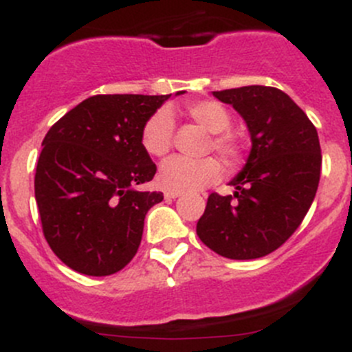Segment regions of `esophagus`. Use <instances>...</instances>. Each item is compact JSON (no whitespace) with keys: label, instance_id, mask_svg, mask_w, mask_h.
<instances>
[{"label":"esophagus","instance_id":"obj_1","mask_svg":"<svg viewBox=\"0 0 352 352\" xmlns=\"http://www.w3.org/2000/svg\"><path fill=\"white\" fill-rule=\"evenodd\" d=\"M179 195H181V191H176V190H166L164 191L166 198H177Z\"/></svg>","mask_w":352,"mask_h":352}]
</instances>
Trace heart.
Here are the masks:
<instances>
[{
  "mask_svg": "<svg viewBox=\"0 0 352 352\" xmlns=\"http://www.w3.org/2000/svg\"><path fill=\"white\" fill-rule=\"evenodd\" d=\"M188 118L214 133L210 148H214L228 164H234L241 155V144L232 131L231 113L217 100H197L184 107ZM173 114L168 109H159L145 121L140 142L144 151L152 157H164L173 144ZM221 176V164L215 157L184 159L179 155L166 159L159 169L157 179L168 190H198Z\"/></svg>",
  "mask_w": 352,
  "mask_h": 352,
  "instance_id": "obj_1",
  "label": "heart"
}]
</instances>
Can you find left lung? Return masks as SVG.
Returning <instances> with one entry per match:
<instances>
[{"instance_id":"left-lung-1","label":"left lung","mask_w":352,"mask_h":352,"mask_svg":"<svg viewBox=\"0 0 352 352\" xmlns=\"http://www.w3.org/2000/svg\"><path fill=\"white\" fill-rule=\"evenodd\" d=\"M248 126L252 151L234 193H212L197 234L205 246L231 260H253L293 236L311 207L322 169L316 128L305 111L276 87L248 85L214 92Z\"/></svg>"}]
</instances>
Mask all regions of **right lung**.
Returning <instances> with one entry per match:
<instances>
[{"mask_svg": "<svg viewBox=\"0 0 352 352\" xmlns=\"http://www.w3.org/2000/svg\"><path fill=\"white\" fill-rule=\"evenodd\" d=\"M169 97H89L44 137L36 201L44 238L69 269L111 276L137 253L145 215L164 198L161 191L135 190L157 171L142 147V128Z\"/></svg>", "mask_w": 352, "mask_h": 352, "instance_id": "add662e5", "label": "right lung"}]
</instances>
